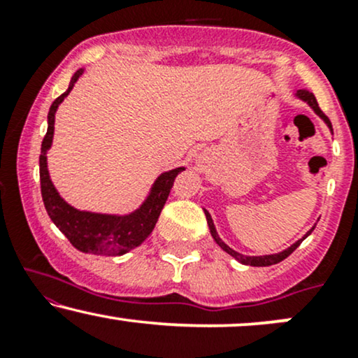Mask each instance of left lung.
Wrapping results in <instances>:
<instances>
[{"label":"left lung","instance_id":"8db88e82","mask_svg":"<svg viewBox=\"0 0 358 358\" xmlns=\"http://www.w3.org/2000/svg\"><path fill=\"white\" fill-rule=\"evenodd\" d=\"M296 97H299V99H301V101H305L306 104L310 106V108L313 109L315 113L318 114V116L322 117L324 122H327V126L330 127V131H334V129H331V122H330V119H328L327 116H324V114H323V110L320 109L318 102H316V97L313 96V94L310 92V90H306V89H301V90H298V92H296ZM205 215H207V224H208V229H210V234H212L213 241H215L217 244H219L220 248L225 250V252H227V254H231V256H232L234 259H237V261L242 262V264H248V266H257V268H262V266H273V264H278V262H281L282 259H286L287 256H289V254L293 252V250L296 249L298 245L301 244V242L305 241L306 237L310 236V234L313 232V229H315V227H313V229H311V231H308V232H306V236L303 237V239H299L298 242H294V244L291 245V248L285 249V250H282V252H278V254H268V256H244V254H239V252H236V250L229 248V245L225 244V242L220 239V237H219V234H217V231H215V225H213V220H212L210 213H208L207 210H205Z\"/></svg>","mask_w":358,"mask_h":358}]
</instances>
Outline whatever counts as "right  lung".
<instances>
[{
	"instance_id": "1",
	"label": "right lung",
	"mask_w": 358,
	"mask_h": 358,
	"mask_svg": "<svg viewBox=\"0 0 358 358\" xmlns=\"http://www.w3.org/2000/svg\"><path fill=\"white\" fill-rule=\"evenodd\" d=\"M82 72L84 69H79L73 73L69 89L52 102L50 110H48V129L42 141V155H40L42 199L48 217L60 229V232L71 241L73 248L79 249L80 252L96 254V256H122L127 250L138 248L153 232L159 213L165 207L168 195L173 187L176 175L182 173L185 168L180 166L159 175L141 207L127 215L77 210L65 202L57 188L53 187L50 175H48L47 151L52 146L57 109H59L60 102L69 96Z\"/></svg>"
}]
</instances>
